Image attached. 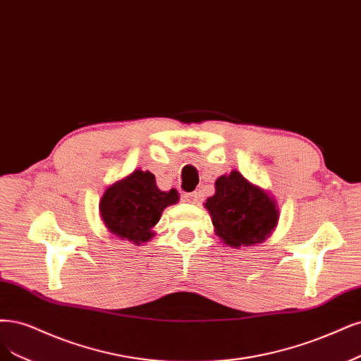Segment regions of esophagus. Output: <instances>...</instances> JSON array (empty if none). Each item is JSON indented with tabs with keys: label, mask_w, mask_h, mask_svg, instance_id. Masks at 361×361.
<instances>
[{
	"label": "esophagus",
	"mask_w": 361,
	"mask_h": 361,
	"mask_svg": "<svg viewBox=\"0 0 361 361\" xmlns=\"http://www.w3.org/2000/svg\"><path fill=\"white\" fill-rule=\"evenodd\" d=\"M183 198H185V202H188V203H192V204H195V203L198 202V198H200V194H198L197 191H194V192H188V194H185V195H183Z\"/></svg>",
	"instance_id": "esophagus-1"
}]
</instances>
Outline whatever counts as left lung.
<instances>
[{"instance_id":"1","label":"left lung","mask_w":361,"mask_h":361,"mask_svg":"<svg viewBox=\"0 0 361 361\" xmlns=\"http://www.w3.org/2000/svg\"><path fill=\"white\" fill-rule=\"evenodd\" d=\"M204 207L216 235L233 247L264 242L279 218L275 200L238 170L216 179L215 194L207 198Z\"/></svg>"}]
</instances>
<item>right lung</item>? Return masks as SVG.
Returning a JSON list of instances; mask_svg holds the SVG:
<instances>
[{"label": "right lung", "instance_id": "right-lung-1", "mask_svg": "<svg viewBox=\"0 0 361 361\" xmlns=\"http://www.w3.org/2000/svg\"><path fill=\"white\" fill-rule=\"evenodd\" d=\"M179 200L178 191H161L151 171L134 170L110 185L102 197L100 214L111 234L135 245L151 240L163 210Z\"/></svg>", "mask_w": 361, "mask_h": 361}]
</instances>
